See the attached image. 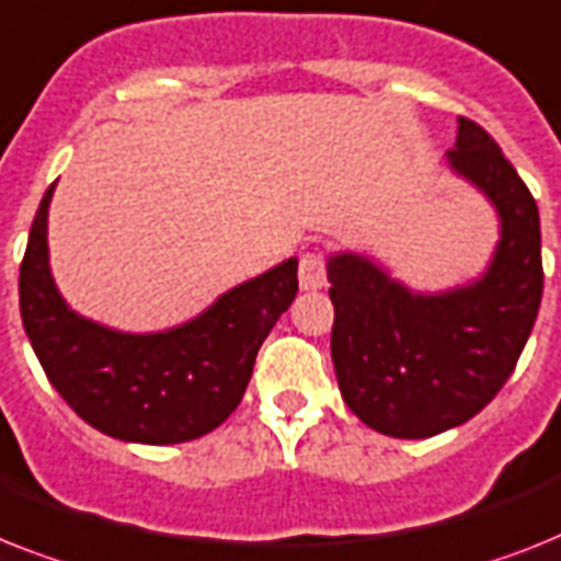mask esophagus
Here are the masks:
<instances>
[{"mask_svg": "<svg viewBox=\"0 0 561 561\" xmlns=\"http://www.w3.org/2000/svg\"><path fill=\"white\" fill-rule=\"evenodd\" d=\"M299 285L302 290H317L325 285V262L317 253H305L299 259Z\"/></svg>", "mask_w": 561, "mask_h": 561, "instance_id": "1", "label": "esophagus"}]
</instances>
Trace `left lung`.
<instances>
[{"label": "left lung", "instance_id": "left-lung-1", "mask_svg": "<svg viewBox=\"0 0 561 561\" xmlns=\"http://www.w3.org/2000/svg\"><path fill=\"white\" fill-rule=\"evenodd\" d=\"M446 163L499 213L502 239L476 282L417 294L368 256H328L336 383L359 421L391 438L476 417L513 375L545 288L539 207L499 144L458 117Z\"/></svg>", "mask_w": 561, "mask_h": 561}]
</instances>
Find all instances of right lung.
Here are the masks:
<instances>
[{"label": "right lung", "instance_id": "obj_1", "mask_svg": "<svg viewBox=\"0 0 561 561\" xmlns=\"http://www.w3.org/2000/svg\"><path fill=\"white\" fill-rule=\"evenodd\" d=\"M45 190L20 265V311L45 377L89 426L131 444H184L230 417L248 389L256 354L294 302L296 259L221 294L195 320L126 334L77 311L48 265Z\"/></svg>", "mask_w": 561, "mask_h": 561}]
</instances>
